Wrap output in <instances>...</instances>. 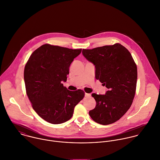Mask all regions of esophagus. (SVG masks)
I'll list each match as a JSON object with an SVG mask.
<instances>
[{
    "instance_id": "1",
    "label": "esophagus",
    "mask_w": 160,
    "mask_h": 160,
    "mask_svg": "<svg viewBox=\"0 0 160 160\" xmlns=\"http://www.w3.org/2000/svg\"><path fill=\"white\" fill-rule=\"evenodd\" d=\"M91 96V95L90 94V93H85V97H90V96Z\"/></svg>"
}]
</instances>
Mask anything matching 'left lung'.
I'll return each mask as SVG.
<instances>
[{
  "instance_id": "8db88e82",
  "label": "left lung",
  "mask_w": 160,
  "mask_h": 160,
  "mask_svg": "<svg viewBox=\"0 0 160 160\" xmlns=\"http://www.w3.org/2000/svg\"><path fill=\"white\" fill-rule=\"evenodd\" d=\"M82 54L95 65L96 80L108 89L105 95H92L96 105L89 111V115L98 124H112L124 115L133 102L137 65L130 52L119 43L83 49Z\"/></svg>"
}]
</instances>
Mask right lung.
Instances as JSON below:
<instances>
[{
	"instance_id": "1",
	"label": "right lung",
	"mask_w": 160,
	"mask_h": 160,
	"mask_svg": "<svg viewBox=\"0 0 160 160\" xmlns=\"http://www.w3.org/2000/svg\"><path fill=\"white\" fill-rule=\"evenodd\" d=\"M81 52L82 49L46 44L32 52L25 67V88L32 108L51 124L68 121L85 96L83 90L70 91L62 83L67 81L70 64Z\"/></svg>"
}]
</instances>
